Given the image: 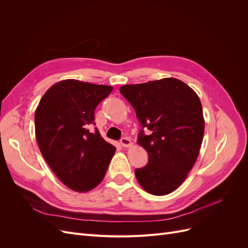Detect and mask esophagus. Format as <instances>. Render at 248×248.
I'll return each instance as SVG.
<instances>
[{"label": "esophagus", "instance_id": "34e87169", "mask_svg": "<svg viewBox=\"0 0 248 248\" xmlns=\"http://www.w3.org/2000/svg\"><path fill=\"white\" fill-rule=\"evenodd\" d=\"M120 142H121V145L123 147H130L132 145L130 139L129 138H126V137H124V138H122L121 140H120Z\"/></svg>", "mask_w": 248, "mask_h": 248}]
</instances>
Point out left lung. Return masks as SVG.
<instances>
[{"label": "left lung", "instance_id": "8db88e82", "mask_svg": "<svg viewBox=\"0 0 248 248\" xmlns=\"http://www.w3.org/2000/svg\"><path fill=\"white\" fill-rule=\"evenodd\" d=\"M120 92L136 110L141 126L139 145L149 155L146 166L134 170L139 183L154 196L172 192L192 169L204 137L199 96L172 78L125 85Z\"/></svg>", "mask_w": 248, "mask_h": 248}]
</instances>
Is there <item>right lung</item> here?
<instances>
[{
  "instance_id": "add662e5",
  "label": "right lung",
  "mask_w": 248,
  "mask_h": 248,
  "mask_svg": "<svg viewBox=\"0 0 248 248\" xmlns=\"http://www.w3.org/2000/svg\"><path fill=\"white\" fill-rule=\"evenodd\" d=\"M112 87L77 79L59 81L42 96L35 111L40 152L56 176L70 189L85 192L106 175L116 148L104 140L95 125L96 107Z\"/></svg>"
}]
</instances>
